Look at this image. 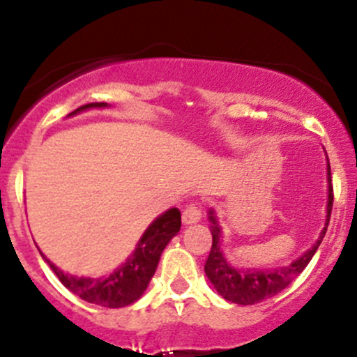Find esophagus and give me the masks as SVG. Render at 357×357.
Here are the masks:
<instances>
[{
	"label": "esophagus",
	"instance_id": "1",
	"mask_svg": "<svg viewBox=\"0 0 357 357\" xmlns=\"http://www.w3.org/2000/svg\"><path fill=\"white\" fill-rule=\"evenodd\" d=\"M199 220H202V208H199V204H196V203L188 204L183 211L184 223L191 225V223H196V221H199Z\"/></svg>",
	"mask_w": 357,
	"mask_h": 357
}]
</instances>
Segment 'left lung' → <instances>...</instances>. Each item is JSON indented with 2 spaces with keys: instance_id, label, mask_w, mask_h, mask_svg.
Returning <instances> with one entry per match:
<instances>
[{
  "instance_id": "obj_1",
  "label": "left lung",
  "mask_w": 357,
  "mask_h": 357,
  "mask_svg": "<svg viewBox=\"0 0 357 357\" xmlns=\"http://www.w3.org/2000/svg\"><path fill=\"white\" fill-rule=\"evenodd\" d=\"M329 161V159H327ZM327 181H329V202H327V220L326 227L319 236L314 247L292 261L290 265L275 270H236L230 267L227 260H225L223 253H221V230L216 223V218L213 216V210L210 211L211 220V235H213V245L210 250V255L206 258L204 264V273L210 278L213 287L221 297L227 301L233 302V304L240 305H252L258 304V302L265 301L277 296L278 292L292 284L296 278L304 272V268L312 260L314 253L317 252L319 245L322 243L324 235L327 231V225L331 220V211H333V202H334V190L333 183H331V166H327Z\"/></svg>"
}]
</instances>
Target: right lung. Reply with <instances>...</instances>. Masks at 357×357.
<instances>
[{
  "instance_id": "obj_1",
  "label": "right lung",
  "mask_w": 357,
  "mask_h": 357,
  "mask_svg": "<svg viewBox=\"0 0 357 357\" xmlns=\"http://www.w3.org/2000/svg\"><path fill=\"white\" fill-rule=\"evenodd\" d=\"M105 105H107L105 102H92V104H85L75 109L68 116H73V114L82 112L85 109L105 107ZM179 228H181V211L178 208H171L165 215L153 221V225L147 228L142 238L139 240L132 257L121 268L110 273L107 278H77L61 272L47 258L45 260L48 261V265L61 284L75 296L84 298L85 302H90V304L117 309V307L130 305L144 294L155 268H158L162 250L179 231Z\"/></svg>"
}]
</instances>
